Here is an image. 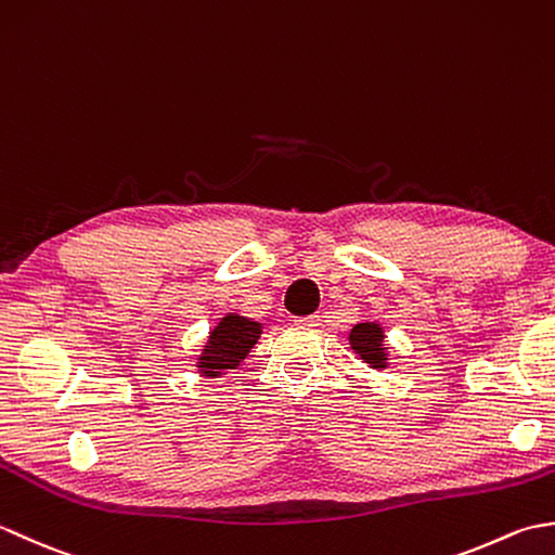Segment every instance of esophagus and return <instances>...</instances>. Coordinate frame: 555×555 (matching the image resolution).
<instances>
[{"label":"esophagus","instance_id":"34e87169","mask_svg":"<svg viewBox=\"0 0 555 555\" xmlns=\"http://www.w3.org/2000/svg\"><path fill=\"white\" fill-rule=\"evenodd\" d=\"M298 326H320V314H308V317H298L296 320Z\"/></svg>","mask_w":555,"mask_h":555}]
</instances>
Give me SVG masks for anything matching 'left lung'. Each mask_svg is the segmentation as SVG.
<instances>
[{"label":"left lung","mask_w":555,"mask_h":555,"mask_svg":"<svg viewBox=\"0 0 555 555\" xmlns=\"http://www.w3.org/2000/svg\"><path fill=\"white\" fill-rule=\"evenodd\" d=\"M350 348L358 352L374 370L386 367V348H384V328L376 322H362L350 328Z\"/></svg>","instance_id":"1"}]
</instances>
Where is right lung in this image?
<instances>
[{
    "mask_svg": "<svg viewBox=\"0 0 555 555\" xmlns=\"http://www.w3.org/2000/svg\"><path fill=\"white\" fill-rule=\"evenodd\" d=\"M262 324L247 320L241 314H227L223 320L211 328L203 356L197 358V367L203 376L217 379L221 372L235 370L241 360L247 358L250 348H255Z\"/></svg>",
    "mask_w": 555,
    "mask_h": 555,
    "instance_id": "add662e5",
    "label": "right lung"
}]
</instances>
